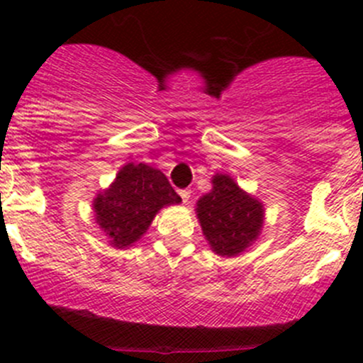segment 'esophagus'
I'll return each instance as SVG.
<instances>
[{"label":"esophagus","instance_id":"1","mask_svg":"<svg viewBox=\"0 0 363 363\" xmlns=\"http://www.w3.org/2000/svg\"><path fill=\"white\" fill-rule=\"evenodd\" d=\"M179 195H181L182 202L188 203L189 202V196H191V191H189V189H181V191H179Z\"/></svg>","mask_w":363,"mask_h":363}]
</instances>
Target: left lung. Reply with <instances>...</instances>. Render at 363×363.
Listing matches in <instances>:
<instances>
[{
	"label": "left lung",
	"instance_id": "1",
	"mask_svg": "<svg viewBox=\"0 0 363 363\" xmlns=\"http://www.w3.org/2000/svg\"><path fill=\"white\" fill-rule=\"evenodd\" d=\"M200 225L212 251L223 256L239 255L262 230L263 208L228 175L212 179V191L199 200Z\"/></svg>",
	"mask_w": 363,
	"mask_h": 363
}]
</instances>
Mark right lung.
<instances>
[{"mask_svg": "<svg viewBox=\"0 0 363 363\" xmlns=\"http://www.w3.org/2000/svg\"><path fill=\"white\" fill-rule=\"evenodd\" d=\"M168 179L144 163H128L121 168L107 191L94 200L96 223L117 247L137 242L163 205L179 203Z\"/></svg>", "mask_w": 363, "mask_h": 363, "instance_id": "add662e5", "label": "right lung"}]
</instances>
